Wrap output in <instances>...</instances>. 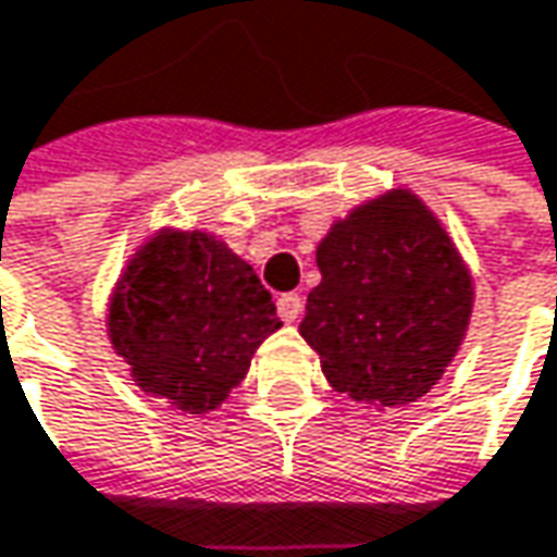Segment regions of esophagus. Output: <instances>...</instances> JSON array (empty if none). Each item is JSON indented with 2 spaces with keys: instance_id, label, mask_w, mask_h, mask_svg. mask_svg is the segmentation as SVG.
<instances>
[{
  "instance_id": "34e87169",
  "label": "esophagus",
  "mask_w": 557,
  "mask_h": 557,
  "mask_svg": "<svg viewBox=\"0 0 557 557\" xmlns=\"http://www.w3.org/2000/svg\"><path fill=\"white\" fill-rule=\"evenodd\" d=\"M277 314L286 324L299 321V314H302V299H299L296 293H283L277 299Z\"/></svg>"
}]
</instances>
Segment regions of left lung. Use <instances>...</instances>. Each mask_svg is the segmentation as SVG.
<instances>
[{
  "instance_id": "1",
  "label": "left lung",
  "mask_w": 557,
  "mask_h": 557,
  "mask_svg": "<svg viewBox=\"0 0 557 557\" xmlns=\"http://www.w3.org/2000/svg\"><path fill=\"white\" fill-rule=\"evenodd\" d=\"M318 268L299 333L326 383L380 411L426 396L473 311L471 268L440 218L411 189H389L330 224Z\"/></svg>"
}]
</instances>
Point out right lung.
Masks as SVG:
<instances>
[{
  "label": "right lung",
  "mask_w": 557,
  "mask_h": 557,
  "mask_svg": "<svg viewBox=\"0 0 557 557\" xmlns=\"http://www.w3.org/2000/svg\"><path fill=\"white\" fill-rule=\"evenodd\" d=\"M111 349L134 383L183 414H208L283 326L249 261L206 231H156L109 299Z\"/></svg>",
  "instance_id": "right-lung-1"
}]
</instances>
